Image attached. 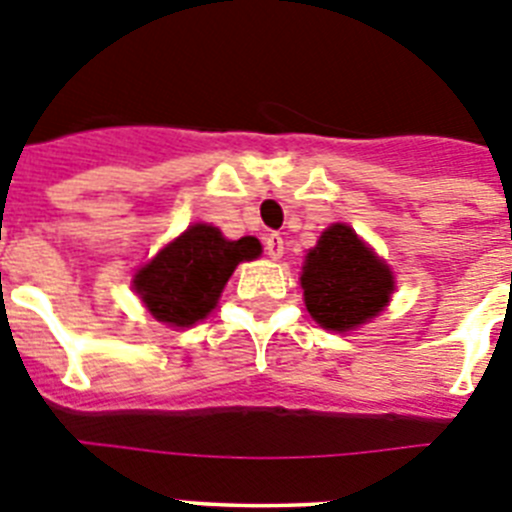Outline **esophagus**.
<instances>
[{
	"label": "esophagus",
	"mask_w": 512,
	"mask_h": 512,
	"mask_svg": "<svg viewBox=\"0 0 512 512\" xmlns=\"http://www.w3.org/2000/svg\"><path fill=\"white\" fill-rule=\"evenodd\" d=\"M264 246H266V253H269L271 259H282L284 253V238L279 233H269L264 238Z\"/></svg>",
	"instance_id": "esophagus-1"
}]
</instances>
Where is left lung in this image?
I'll use <instances>...</instances> for the list:
<instances>
[{"mask_svg": "<svg viewBox=\"0 0 512 512\" xmlns=\"http://www.w3.org/2000/svg\"><path fill=\"white\" fill-rule=\"evenodd\" d=\"M305 305L328 330H351L390 302L395 279L348 225H330L302 266Z\"/></svg>", "mask_w": 512, "mask_h": 512, "instance_id": "8db88e82", "label": "left lung"}]
</instances>
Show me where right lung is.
Masks as SVG:
<instances>
[{"mask_svg": "<svg viewBox=\"0 0 512 512\" xmlns=\"http://www.w3.org/2000/svg\"><path fill=\"white\" fill-rule=\"evenodd\" d=\"M259 253L261 243L251 235L228 241L212 225H189L135 274V292L161 323L194 325L215 307L235 266Z\"/></svg>", "mask_w": 512, "mask_h": 512, "instance_id": "1", "label": "right lung"}]
</instances>
